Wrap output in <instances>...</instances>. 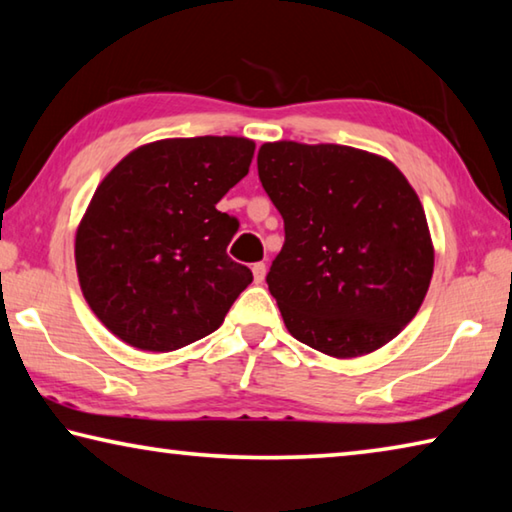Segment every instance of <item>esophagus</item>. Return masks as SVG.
Returning a JSON list of instances; mask_svg holds the SVG:
<instances>
[{
	"label": "esophagus",
	"instance_id": "34e87169",
	"mask_svg": "<svg viewBox=\"0 0 512 512\" xmlns=\"http://www.w3.org/2000/svg\"><path fill=\"white\" fill-rule=\"evenodd\" d=\"M253 277H255L257 284L264 282V277H266V264L264 262L253 264Z\"/></svg>",
	"mask_w": 512,
	"mask_h": 512
}]
</instances>
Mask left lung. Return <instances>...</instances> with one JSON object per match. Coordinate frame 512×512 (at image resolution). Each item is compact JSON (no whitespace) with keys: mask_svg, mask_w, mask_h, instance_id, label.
<instances>
[{"mask_svg":"<svg viewBox=\"0 0 512 512\" xmlns=\"http://www.w3.org/2000/svg\"><path fill=\"white\" fill-rule=\"evenodd\" d=\"M264 192L284 219L266 284L293 339L329 357L381 348L418 314L433 273L427 216L402 171L339 144H264Z\"/></svg>","mask_w":512,"mask_h":512,"instance_id":"1","label":"left lung"}]
</instances>
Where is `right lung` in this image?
<instances>
[{
  "mask_svg": "<svg viewBox=\"0 0 512 512\" xmlns=\"http://www.w3.org/2000/svg\"><path fill=\"white\" fill-rule=\"evenodd\" d=\"M246 137L140 146L112 169L76 232L83 296L133 348L171 352L219 329L253 273L228 257L239 230L216 203L248 173Z\"/></svg>",
  "mask_w": 512,
  "mask_h": 512,
  "instance_id": "obj_1",
  "label": "right lung"
}]
</instances>
